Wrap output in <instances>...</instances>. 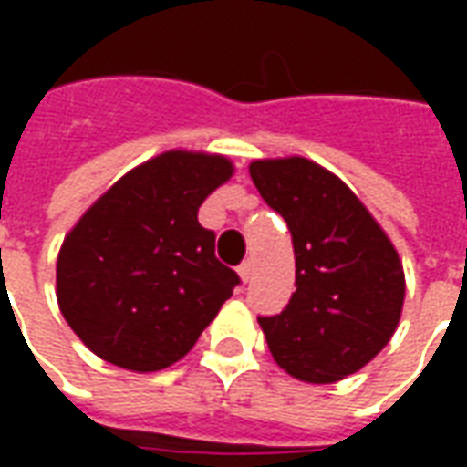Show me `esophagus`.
<instances>
[{
    "label": "esophagus",
    "mask_w": 467,
    "mask_h": 467,
    "mask_svg": "<svg viewBox=\"0 0 467 467\" xmlns=\"http://www.w3.org/2000/svg\"><path fill=\"white\" fill-rule=\"evenodd\" d=\"M237 273H240V277H243V283H250V277H253V263H250V260H244V263L237 267Z\"/></svg>",
    "instance_id": "esophagus-1"
}]
</instances>
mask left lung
Returning a JSON list of instances; mask_svg holds the SVG:
<instances>
[{
  "instance_id": "8db88e82",
  "label": "left lung",
  "mask_w": 467,
  "mask_h": 467,
  "mask_svg": "<svg viewBox=\"0 0 467 467\" xmlns=\"http://www.w3.org/2000/svg\"><path fill=\"white\" fill-rule=\"evenodd\" d=\"M250 177L293 234L297 290L283 313L257 317L275 362L297 380H343L390 343L400 323L398 250L350 187L320 164L254 160Z\"/></svg>"
}]
</instances>
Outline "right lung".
<instances>
[{"label":"right lung","mask_w":467,"mask_h":467,"mask_svg":"<svg viewBox=\"0 0 467 467\" xmlns=\"http://www.w3.org/2000/svg\"><path fill=\"white\" fill-rule=\"evenodd\" d=\"M223 154L172 150L117 180L67 234L57 303L77 337L124 370L154 372L192 350L240 285L197 223L233 177Z\"/></svg>","instance_id":"add662e5"}]
</instances>
